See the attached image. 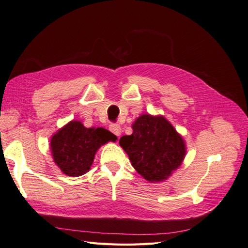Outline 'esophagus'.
Masks as SVG:
<instances>
[{
  "instance_id": "obj_1",
  "label": "esophagus",
  "mask_w": 248,
  "mask_h": 248,
  "mask_svg": "<svg viewBox=\"0 0 248 248\" xmlns=\"http://www.w3.org/2000/svg\"><path fill=\"white\" fill-rule=\"evenodd\" d=\"M109 130H110L112 133H115L117 137H120V136H121V133H122L121 126L116 124V123H111V124L109 125Z\"/></svg>"
}]
</instances>
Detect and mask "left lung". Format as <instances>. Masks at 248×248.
Listing matches in <instances>:
<instances>
[{"label":"left lung","mask_w":248,"mask_h":248,"mask_svg":"<svg viewBox=\"0 0 248 248\" xmlns=\"http://www.w3.org/2000/svg\"><path fill=\"white\" fill-rule=\"evenodd\" d=\"M132 129V134L119 140L132 167L150 182L166 180L184 159L183 139L163 117L142 115Z\"/></svg>","instance_id":"1"}]
</instances>
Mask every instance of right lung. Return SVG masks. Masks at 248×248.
Returning <instances> with one entry per match:
<instances>
[{"label":"right lung","instance_id":"obj_1","mask_svg":"<svg viewBox=\"0 0 248 248\" xmlns=\"http://www.w3.org/2000/svg\"><path fill=\"white\" fill-rule=\"evenodd\" d=\"M117 138L104 128H86L79 121H71L50 140L52 157L64 174L78 177L91 169L98 148Z\"/></svg>","mask_w":248,"mask_h":248}]
</instances>
